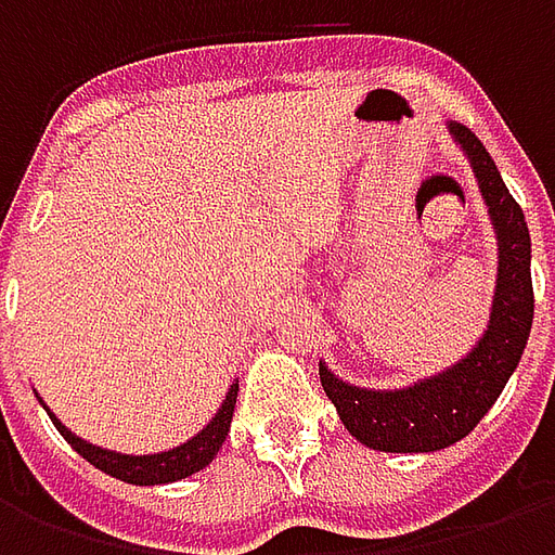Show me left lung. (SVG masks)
<instances>
[{
	"label": "left lung",
	"mask_w": 555,
	"mask_h": 555,
	"mask_svg": "<svg viewBox=\"0 0 555 555\" xmlns=\"http://www.w3.org/2000/svg\"><path fill=\"white\" fill-rule=\"evenodd\" d=\"M449 133L476 171L478 190L496 231L500 267L490 321L464 360L404 389L345 384L321 362V386L336 404L345 428L377 452H440L464 440L505 389L532 330V241L524 210L508 193L481 139L464 125H449Z\"/></svg>",
	"instance_id": "left-lung-1"
}]
</instances>
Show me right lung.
<instances>
[{"label": "right lung", "instance_id": "obj_1", "mask_svg": "<svg viewBox=\"0 0 555 555\" xmlns=\"http://www.w3.org/2000/svg\"><path fill=\"white\" fill-rule=\"evenodd\" d=\"M43 404V401H41ZM234 404H237V384H231L229 396L222 401V408L217 410V416L207 422L205 428L195 434L193 440L181 442L175 446L169 452H157V454H121L113 452V449H101V446H91L89 440L77 437L74 430L62 425V418L50 413V408L43 404L47 416L53 418L55 430L65 437L74 452L82 454L89 464H94L101 473L113 478H121L127 485H169V481H178V478H186L205 469L217 452L222 449V442L229 437L231 428V416H234Z\"/></svg>", "mask_w": 555, "mask_h": 555}]
</instances>
